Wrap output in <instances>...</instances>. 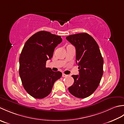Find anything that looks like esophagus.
<instances>
[{
    "mask_svg": "<svg viewBox=\"0 0 124 124\" xmlns=\"http://www.w3.org/2000/svg\"><path fill=\"white\" fill-rule=\"evenodd\" d=\"M67 76H68V75L65 74H64V73H62V77H66Z\"/></svg>",
    "mask_w": 124,
    "mask_h": 124,
    "instance_id": "esophagus-1",
    "label": "esophagus"
}]
</instances>
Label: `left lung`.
Returning a JSON list of instances; mask_svg holds the SVG:
<instances>
[{"instance_id":"obj_1","label":"left lung","mask_w":124,"mask_h":124,"mask_svg":"<svg viewBox=\"0 0 124 124\" xmlns=\"http://www.w3.org/2000/svg\"><path fill=\"white\" fill-rule=\"evenodd\" d=\"M66 39L75 47L79 69V75H72L74 82L69 90L76 97H87L97 89L103 74V59L99 46L93 37L85 32Z\"/></svg>"}]
</instances>
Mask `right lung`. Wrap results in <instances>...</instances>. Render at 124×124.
<instances>
[{
  "label": "right lung",
  "mask_w": 124,
  "mask_h": 124,
  "mask_svg": "<svg viewBox=\"0 0 124 124\" xmlns=\"http://www.w3.org/2000/svg\"><path fill=\"white\" fill-rule=\"evenodd\" d=\"M62 42L61 36L40 31L27 40L19 58V75L24 89L34 98L41 99L51 92L55 81L62 75L46 67L55 47Z\"/></svg>",
  "instance_id": "right-lung-1"
}]
</instances>
